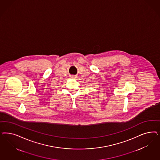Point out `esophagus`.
I'll use <instances>...</instances> for the list:
<instances>
[{
    "label": "esophagus",
    "instance_id": "obj_1",
    "mask_svg": "<svg viewBox=\"0 0 160 160\" xmlns=\"http://www.w3.org/2000/svg\"><path fill=\"white\" fill-rule=\"evenodd\" d=\"M70 77H71V78H73V79H75V78H77V76H76V75H71Z\"/></svg>",
    "mask_w": 160,
    "mask_h": 160
}]
</instances>
